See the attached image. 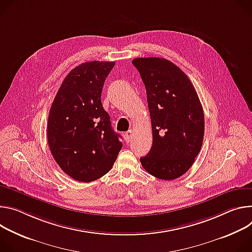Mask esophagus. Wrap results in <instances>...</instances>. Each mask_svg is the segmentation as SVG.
<instances>
[{
    "label": "esophagus",
    "mask_w": 252,
    "mask_h": 252,
    "mask_svg": "<svg viewBox=\"0 0 252 252\" xmlns=\"http://www.w3.org/2000/svg\"><path fill=\"white\" fill-rule=\"evenodd\" d=\"M131 137H132V130H128L127 132L124 133V138L126 142H129L131 140Z\"/></svg>",
    "instance_id": "obj_1"
}]
</instances>
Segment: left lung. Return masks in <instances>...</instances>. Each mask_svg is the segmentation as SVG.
<instances>
[{
    "mask_svg": "<svg viewBox=\"0 0 252 252\" xmlns=\"http://www.w3.org/2000/svg\"><path fill=\"white\" fill-rule=\"evenodd\" d=\"M132 64L146 88L153 142L140 158L151 175L173 180L188 171L201 149L203 109L191 81L164 58H136Z\"/></svg>",
    "mask_w": 252,
    "mask_h": 252,
    "instance_id": "left-lung-1",
    "label": "left lung"
}]
</instances>
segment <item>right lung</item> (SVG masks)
<instances>
[{
	"label": "right lung",
	"mask_w": 252,
	"mask_h": 252,
	"mask_svg": "<svg viewBox=\"0 0 252 252\" xmlns=\"http://www.w3.org/2000/svg\"><path fill=\"white\" fill-rule=\"evenodd\" d=\"M114 62L92 61L74 68L52 103L48 143L60 168L81 182L108 173L122 148L120 135L111 126L101 93Z\"/></svg>",
	"instance_id": "obj_1"
}]
</instances>
